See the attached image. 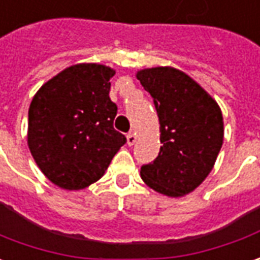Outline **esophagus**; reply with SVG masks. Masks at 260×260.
<instances>
[{
    "label": "esophagus",
    "instance_id": "1",
    "mask_svg": "<svg viewBox=\"0 0 260 260\" xmlns=\"http://www.w3.org/2000/svg\"><path fill=\"white\" fill-rule=\"evenodd\" d=\"M136 141H137V136H136V134L134 133L127 134V144H128V146H133Z\"/></svg>",
    "mask_w": 260,
    "mask_h": 260
}]
</instances>
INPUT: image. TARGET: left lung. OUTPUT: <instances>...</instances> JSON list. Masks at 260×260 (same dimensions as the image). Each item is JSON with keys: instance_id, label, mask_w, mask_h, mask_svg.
<instances>
[{"instance_id": "obj_1", "label": "left lung", "mask_w": 260, "mask_h": 260, "mask_svg": "<svg viewBox=\"0 0 260 260\" xmlns=\"http://www.w3.org/2000/svg\"><path fill=\"white\" fill-rule=\"evenodd\" d=\"M154 100L160 121L158 157L143 166V181L158 194L181 198L201 185L223 143L221 107L200 83L171 66L136 73Z\"/></svg>"}]
</instances>
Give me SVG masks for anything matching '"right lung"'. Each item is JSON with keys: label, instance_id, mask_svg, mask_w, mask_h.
Returning a JSON list of instances; mask_svg holds the SVG:
<instances>
[{"label": "right lung", "instance_id": "1", "mask_svg": "<svg viewBox=\"0 0 260 260\" xmlns=\"http://www.w3.org/2000/svg\"><path fill=\"white\" fill-rule=\"evenodd\" d=\"M116 71L76 63L39 87L28 112L26 141L44 175L79 191L99 181L126 137L113 128L117 106L109 98Z\"/></svg>", "mask_w": 260, "mask_h": 260}]
</instances>
